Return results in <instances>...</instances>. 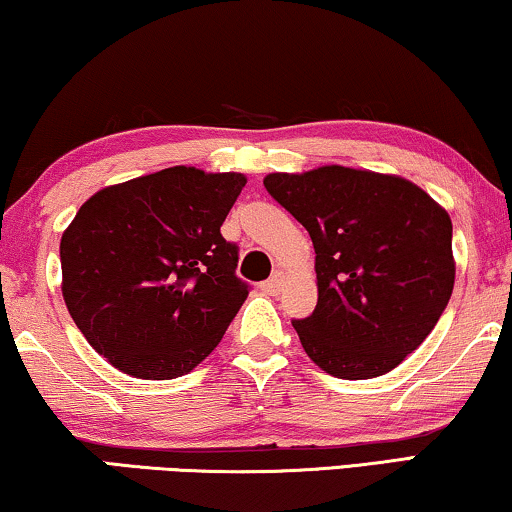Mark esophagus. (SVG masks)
Here are the masks:
<instances>
[{"label": "esophagus", "instance_id": "1", "mask_svg": "<svg viewBox=\"0 0 512 512\" xmlns=\"http://www.w3.org/2000/svg\"><path fill=\"white\" fill-rule=\"evenodd\" d=\"M280 290H283V276H280V273H273V276L269 278V280H264L262 283V292H266V294H278Z\"/></svg>", "mask_w": 512, "mask_h": 512}]
</instances>
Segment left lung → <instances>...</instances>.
I'll use <instances>...</instances> for the list:
<instances>
[{
    "instance_id": "left-lung-1",
    "label": "left lung",
    "mask_w": 512,
    "mask_h": 512,
    "mask_svg": "<svg viewBox=\"0 0 512 512\" xmlns=\"http://www.w3.org/2000/svg\"><path fill=\"white\" fill-rule=\"evenodd\" d=\"M264 187L315 248L318 306L292 320L306 355L345 380L399 366L450 301V215L410 181L336 164L269 174Z\"/></svg>"
}]
</instances>
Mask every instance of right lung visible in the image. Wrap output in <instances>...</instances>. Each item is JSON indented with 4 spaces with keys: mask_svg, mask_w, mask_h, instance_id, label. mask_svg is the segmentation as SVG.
Returning a JSON list of instances; mask_svg holds the SVG:
<instances>
[{
    "mask_svg": "<svg viewBox=\"0 0 512 512\" xmlns=\"http://www.w3.org/2000/svg\"><path fill=\"white\" fill-rule=\"evenodd\" d=\"M246 176L171 167L104 187L62 234V294L115 369L171 380L211 355L246 301L220 234Z\"/></svg>",
    "mask_w": 512,
    "mask_h": 512,
    "instance_id": "1",
    "label": "right lung"
}]
</instances>
